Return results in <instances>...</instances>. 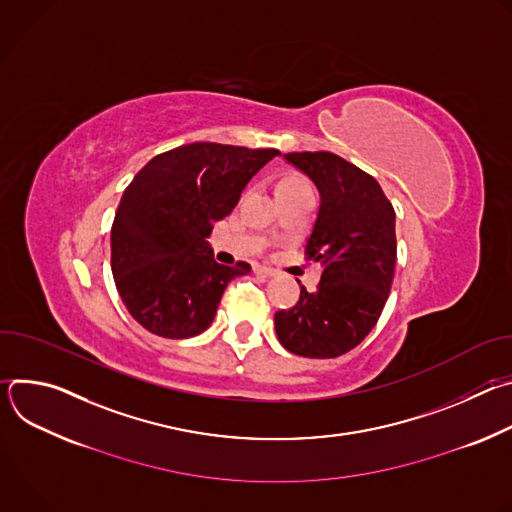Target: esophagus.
I'll use <instances>...</instances> for the list:
<instances>
[{
  "instance_id": "esophagus-1",
  "label": "esophagus",
  "mask_w": 512,
  "mask_h": 512,
  "mask_svg": "<svg viewBox=\"0 0 512 512\" xmlns=\"http://www.w3.org/2000/svg\"><path fill=\"white\" fill-rule=\"evenodd\" d=\"M253 271H255L257 275H261V277H273V275H275V271H273V269L263 267V265H255V267H253Z\"/></svg>"
}]
</instances>
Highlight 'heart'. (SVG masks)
<instances>
[{"label":"heart","instance_id":"heart-1","mask_svg":"<svg viewBox=\"0 0 512 512\" xmlns=\"http://www.w3.org/2000/svg\"><path fill=\"white\" fill-rule=\"evenodd\" d=\"M302 188H310L308 180L296 172H287L283 174L277 184H275V192H287V190H302Z\"/></svg>","mask_w":512,"mask_h":512}]
</instances>
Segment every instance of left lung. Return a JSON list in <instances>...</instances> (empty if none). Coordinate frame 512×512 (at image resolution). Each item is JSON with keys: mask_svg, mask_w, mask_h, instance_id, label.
<instances>
[{"mask_svg": "<svg viewBox=\"0 0 512 512\" xmlns=\"http://www.w3.org/2000/svg\"><path fill=\"white\" fill-rule=\"evenodd\" d=\"M283 158L320 192L306 257L324 269L316 291L300 285L298 304L275 312V332L298 356L334 358L367 338L387 304L397 261L395 210L371 174L332 152Z\"/></svg>", "mask_w": 512, "mask_h": 512, "instance_id": "left-lung-1", "label": "left lung"}]
</instances>
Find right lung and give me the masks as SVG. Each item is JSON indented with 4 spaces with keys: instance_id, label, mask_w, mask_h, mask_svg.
Segmentation results:
<instances>
[{
    "instance_id": "1",
    "label": "right lung",
    "mask_w": 512,
    "mask_h": 512,
    "mask_svg": "<svg viewBox=\"0 0 512 512\" xmlns=\"http://www.w3.org/2000/svg\"><path fill=\"white\" fill-rule=\"evenodd\" d=\"M275 156L273 148L196 141L135 174L111 227V271L127 312L145 330L178 340L212 324L229 281L251 265L216 263L206 237Z\"/></svg>"
}]
</instances>
